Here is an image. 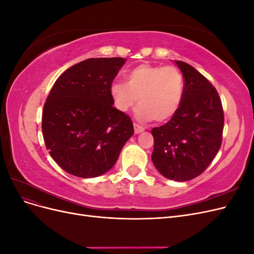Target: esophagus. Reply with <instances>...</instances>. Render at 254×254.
I'll return each instance as SVG.
<instances>
[{"label":"esophagus","instance_id":"obj_1","mask_svg":"<svg viewBox=\"0 0 254 254\" xmlns=\"http://www.w3.org/2000/svg\"><path fill=\"white\" fill-rule=\"evenodd\" d=\"M134 126V132L137 134V133H141V132H143L144 131V128L142 127V126H140L139 124H134L133 125Z\"/></svg>","mask_w":254,"mask_h":254}]
</instances>
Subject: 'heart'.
<instances>
[{
	"mask_svg": "<svg viewBox=\"0 0 254 254\" xmlns=\"http://www.w3.org/2000/svg\"><path fill=\"white\" fill-rule=\"evenodd\" d=\"M125 79L126 83L113 81L109 89L119 111H129L137 97L141 104L135 114L140 120L162 123L178 111L184 95V78L177 67L142 64L129 70Z\"/></svg>",
	"mask_w": 254,
	"mask_h": 254,
	"instance_id": "b5f03b06",
	"label": "heart"
}]
</instances>
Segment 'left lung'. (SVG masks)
<instances>
[{"label": "left lung", "mask_w": 254, "mask_h": 254, "mask_svg": "<svg viewBox=\"0 0 254 254\" xmlns=\"http://www.w3.org/2000/svg\"><path fill=\"white\" fill-rule=\"evenodd\" d=\"M175 63L183 74L184 95L174 117L151 129V160L165 178L188 181L202 174L217 155L225 118L213 84L195 67Z\"/></svg>", "instance_id": "obj_1"}]
</instances>
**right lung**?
I'll use <instances>...</instances> for the list:
<instances>
[{
	"label": "right lung",
	"mask_w": 254,
	"mask_h": 254,
	"mask_svg": "<svg viewBox=\"0 0 254 254\" xmlns=\"http://www.w3.org/2000/svg\"><path fill=\"white\" fill-rule=\"evenodd\" d=\"M125 58H90L61 74L47 98L42 133L66 173L94 178L111 170L133 134L132 121L113 107L110 84Z\"/></svg>",
	"instance_id": "1"
}]
</instances>
